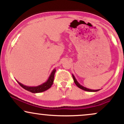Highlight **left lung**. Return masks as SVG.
Segmentation results:
<instances>
[{"label":"left lung","instance_id":"obj_1","mask_svg":"<svg viewBox=\"0 0 124 124\" xmlns=\"http://www.w3.org/2000/svg\"><path fill=\"white\" fill-rule=\"evenodd\" d=\"M72 76H73V80H74V82H75V83L76 84V86H78L79 88H80V89L83 90H85V91H87V92H98V91L100 90V89H99V90L89 89H87V88L85 87L82 86V85H81L80 84H79V82L77 81L76 78H75V77L73 75H72Z\"/></svg>","mask_w":124,"mask_h":124}]
</instances>
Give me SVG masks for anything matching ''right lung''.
Wrapping results in <instances>:
<instances>
[{"mask_svg":"<svg viewBox=\"0 0 124 124\" xmlns=\"http://www.w3.org/2000/svg\"><path fill=\"white\" fill-rule=\"evenodd\" d=\"M55 72H56V69H54V70H52V72H51L50 76L48 78L46 82H45V83H42V85H39V86H25V85H23L22 83H20V82H18L17 80V83L19 84L23 89L28 91V92H30L31 93H41V92H43L44 91H46V90L49 89L51 87V86H52V84L54 83V75H55Z\"/></svg>","mask_w":124,"mask_h":124,"instance_id":"add662e5","label":"right lung"}]
</instances>
